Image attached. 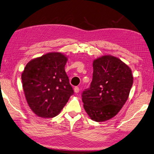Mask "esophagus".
<instances>
[{
  "mask_svg": "<svg viewBox=\"0 0 154 154\" xmlns=\"http://www.w3.org/2000/svg\"><path fill=\"white\" fill-rule=\"evenodd\" d=\"M74 91L75 93H79V88L78 87H75L74 88Z\"/></svg>",
  "mask_w": 154,
  "mask_h": 154,
  "instance_id": "esophagus-1",
  "label": "esophagus"
}]
</instances>
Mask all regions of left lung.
<instances>
[{
    "label": "left lung",
    "instance_id": "1",
    "mask_svg": "<svg viewBox=\"0 0 154 154\" xmlns=\"http://www.w3.org/2000/svg\"><path fill=\"white\" fill-rule=\"evenodd\" d=\"M133 83L131 69L119 58L108 55L96 59L90 87L82 93L86 112L96 122L112 119L127 100Z\"/></svg>",
    "mask_w": 154,
    "mask_h": 154
}]
</instances>
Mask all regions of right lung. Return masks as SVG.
Wrapping results in <instances>:
<instances>
[{
    "label": "right lung",
    "instance_id": "right-lung-1",
    "mask_svg": "<svg viewBox=\"0 0 154 154\" xmlns=\"http://www.w3.org/2000/svg\"><path fill=\"white\" fill-rule=\"evenodd\" d=\"M67 58L51 52L31 60L21 74L23 89L31 109L38 117L58 116L74 91L65 71Z\"/></svg>",
    "mask_w": 154,
    "mask_h": 154
}]
</instances>
